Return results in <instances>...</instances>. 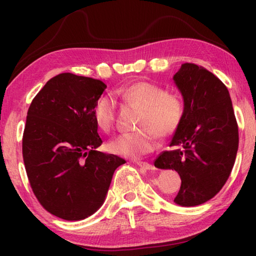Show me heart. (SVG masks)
I'll return each instance as SVG.
<instances>
[{"instance_id":"heart-1","label":"heart","mask_w":256,"mask_h":256,"mask_svg":"<svg viewBox=\"0 0 256 256\" xmlns=\"http://www.w3.org/2000/svg\"><path fill=\"white\" fill-rule=\"evenodd\" d=\"M170 107H168L167 104L164 102H159L157 105H154L149 112L148 114L149 125H154L160 123V122H162L158 125L160 136H166L167 134H170L172 131V128H174V124H172L170 122H162L164 120L170 118Z\"/></svg>"}]
</instances>
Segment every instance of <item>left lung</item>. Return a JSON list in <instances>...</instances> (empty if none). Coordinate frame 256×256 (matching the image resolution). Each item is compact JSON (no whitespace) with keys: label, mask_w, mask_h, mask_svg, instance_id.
I'll return each instance as SVG.
<instances>
[{"label":"left lung","mask_w":256,"mask_h":256,"mask_svg":"<svg viewBox=\"0 0 256 256\" xmlns=\"http://www.w3.org/2000/svg\"><path fill=\"white\" fill-rule=\"evenodd\" d=\"M107 86L72 73L52 78L32 99L22 138L26 172L45 210L82 220L105 201L112 174L125 160L97 150L96 108Z\"/></svg>","instance_id":"1"}]
</instances>
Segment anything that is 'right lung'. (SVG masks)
Masks as SVG:
<instances>
[{"instance_id": "add662e5", "label": "right lung", "mask_w": 256, "mask_h": 256, "mask_svg": "<svg viewBox=\"0 0 256 256\" xmlns=\"http://www.w3.org/2000/svg\"><path fill=\"white\" fill-rule=\"evenodd\" d=\"M184 100L172 149L154 166L174 170L182 180L174 202L202 204L214 198L230 175L238 150V126L227 86L196 64H182L172 76Z\"/></svg>"}]
</instances>
